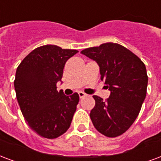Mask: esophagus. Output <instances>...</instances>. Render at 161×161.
I'll use <instances>...</instances> for the list:
<instances>
[{"label": "esophagus", "instance_id": "34e87169", "mask_svg": "<svg viewBox=\"0 0 161 161\" xmlns=\"http://www.w3.org/2000/svg\"><path fill=\"white\" fill-rule=\"evenodd\" d=\"M78 96H79L80 98H84V96H86V94L84 92H82V91H79V92H78Z\"/></svg>", "mask_w": 161, "mask_h": 161}]
</instances>
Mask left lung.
Here are the masks:
<instances>
[{"mask_svg": "<svg viewBox=\"0 0 161 161\" xmlns=\"http://www.w3.org/2000/svg\"><path fill=\"white\" fill-rule=\"evenodd\" d=\"M81 53L98 64L101 79L111 91L106 101L93 96L96 105L90 114L93 125L108 137L122 135L137 118L146 97V66L135 53L114 42L89 47Z\"/></svg>", "mask_w": 161, "mask_h": 161, "instance_id": "8db88e82", "label": "left lung"}]
</instances>
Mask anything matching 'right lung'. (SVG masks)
<instances>
[{"mask_svg": "<svg viewBox=\"0 0 161 161\" xmlns=\"http://www.w3.org/2000/svg\"><path fill=\"white\" fill-rule=\"evenodd\" d=\"M78 51L62 49L56 45L36 47L18 66L14 88L24 118L34 131L53 139L71 125L79 96L57 91L67 59Z\"/></svg>", "mask_w": 161, "mask_h": 161, "instance_id": "obj_1", "label": "right lung"}]
</instances>
